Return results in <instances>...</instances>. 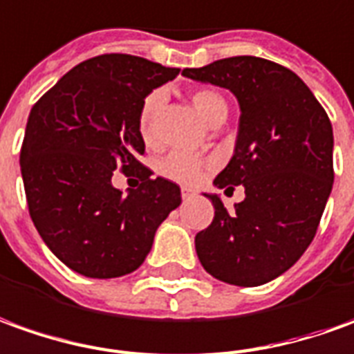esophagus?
Instances as JSON below:
<instances>
[{
  "label": "esophagus",
  "mask_w": 354,
  "mask_h": 354,
  "mask_svg": "<svg viewBox=\"0 0 354 354\" xmlns=\"http://www.w3.org/2000/svg\"><path fill=\"white\" fill-rule=\"evenodd\" d=\"M196 192L192 191V189H189V187H183L181 189V196H183V201H191L192 196H194Z\"/></svg>",
  "instance_id": "1"
}]
</instances>
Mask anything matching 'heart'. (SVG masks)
Here are the masks:
<instances>
[{"label":"heart","mask_w":354,"mask_h":354,"mask_svg":"<svg viewBox=\"0 0 354 354\" xmlns=\"http://www.w3.org/2000/svg\"><path fill=\"white\" fill-rule=\"evenodd\" d=\"M162 90H153L142 102L140 111H138V131L146 145L153 142V123H156V115L163 106ZM192 106L196 107V111L201 113L204 121H208L209 125L218 119H225L227 113V102L225 98L212 88H198L191 92ZM206 167V162L185 152H173L169 153L162 163V173L169 179L181 183H196L201 179L202 171Z\"/></svg>","instance_id":"obj_1"}]
</instances>
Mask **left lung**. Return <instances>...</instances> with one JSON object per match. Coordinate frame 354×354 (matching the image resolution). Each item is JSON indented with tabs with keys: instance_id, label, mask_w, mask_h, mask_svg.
<instances>
[{
	"instance_id": "8db88e82",
	"label": "left lung",
	"mask_w": 354,
	"mask_h": 354,
	"mask_svg": "<svg viewBox=\"0 0 354 354\" xmlns=\"http://www.w3.org/2000/svg\"><path fill=\"white\" fill-rule=\"evenodd\" d=\"M185 77L231 90L241 107L235 152L218 189L245 187L194 237L204 270L219 281L256 287L287 272L308 248L333 185V131L303 80L274 61L237 55L185 69Z\"/></svg>"
}]
</instances>
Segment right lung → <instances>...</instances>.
I'll return each instance as SVG.
<instances>
[{
  "instance_id": "right-lung-1",
  "label": "right lung",
  "mask_w": 354,
  "mask_h": 354,
  "mask_svg": "<svg viewBox=\"0 0 354 354\" xmlns=\"http://www.w3.org/2000/svg\"><path fill=\"white\" fill-rule=\"evenodd\" d=\"M179 75L145 57L106 53L63 75L30 109L21 173L42 241L73 272L109 279L145 262L156 229L181 204V189L138 162V111L153 88ZM115 169L139 177L127 195Z\"/></svg>"
}]
</instances>
